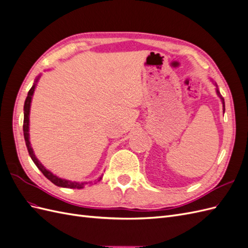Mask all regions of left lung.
<instances>
[{"label": "left lung", "mask_w": 248, "mask_h": 248, "mask_svg": "<svg viewBox=\"0 0 248 248\" xmlns=\"http://www.w3.org/2000/svg\"><path fill=\"white\" fill-rule=\"evenodd\" d=\"M216 93H217V95H218V97L220 98V100H221V102H222V107H223V112H224V99H223V97L221 96V94H220V92L218 91V89H216Z\"/></svg>", "instance_id": "left-lung-1"}]
</instances>
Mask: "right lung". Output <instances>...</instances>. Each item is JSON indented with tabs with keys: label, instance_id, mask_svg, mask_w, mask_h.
I'll return each instance as SVG.
<instances>
[{
	"label": "right lung",
	"instance_id": "1",
	"mask_svg": "<svg viewBox=\"0 0 248 248\" xmlns=\"http://www.w3.org/2000/svg\"><path fill=\"white\" fill-rule=\"evenodd\" d=\"M40 76L36 78L34 85L32 86V88L30 89V91L28 93V96L26 98V101H25V107H24V126H22V128H24V137H25V140H26V146L28 148V152L30 154V156H31L32 160L34 161V163L36 164V167L38 168L42 174L46 176L50 182L54 183L55 185L57 186H60V187H66V188H73V189H80L84 187L86 184H88L87 182H82V183H79V182H72V181H69V180H65V179H61L57 177L56 175L52 174V172H50L49 170H47L46 168H44L42 166V163L36 158V156L34 154V151L33 149L31 147V142H30V137H29V123H30V120H29V116H30V108H31V101H32V96L34 94V91H35V87H36V84L37 81H38ZM102 179V177H99L98 181H100V180Z\"/></svg>",
	"mask_w": 248,
	"mask_h": 248
}]
</instances>
